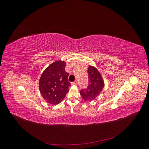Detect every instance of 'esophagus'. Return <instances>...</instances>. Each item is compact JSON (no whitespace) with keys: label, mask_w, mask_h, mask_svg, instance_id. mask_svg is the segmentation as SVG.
<instances>
[{"label":"esophagus","mask_w":149,"mask_h":149,"mask_svg":"<svg viewBox=\"0 0 149 149\" xmlns=\"http://www.w3.org/2000/svg\"><path fill=\"white\" fill-rule=\"evenodd\" d=\"M77 84H78V82L76 81H74V82L71 83V85H77Z\"/></svg>","instance_id":"obj_1"}]
</instances>
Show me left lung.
<instances>
[{
    "instance_id": "1",
    "label": "left lung",
    "mask_w": 149,
    "mask_h": 149,
    "mask_svg": "<svg viewBox=\"0 0 149 149\" xmlns=\"http://www.w3.org/2000/svg\"><path fill=\"white\" fill-rule=\"evenodd\" d=\"M89 84L86 89L80 91L81 96L86 101H93L100 95L104 86L101 73L94 66L89 65L88 69Z\"/></svg>"
}]
</instances>
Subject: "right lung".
<instances>
[{
  "instance_id": "right-lung-1",
  "label": "right lung",
  "mask_w": 149,
  "mask_h": 149,
  "mask_svg": "<svg viewBox=\"0 0 149 149\" xmlns=\"http://www.w3.org/2000/svg\"><path fill=\"white\" fill-rule=\"evenodd\" d=\"M66 63L56 61L42 73L39 80V89L42 97L48 103L55 105L60 103L69 91L71 84L69 74L65 70Z\"/></svg>"
}]
</instances>
